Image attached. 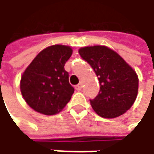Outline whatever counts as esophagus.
<instances>
[{"mask_svg": "<svg viewBox=\"0 0 154 154\" xmlns=\"http://www.w3.org/2000/svg\"><path fill=\"white\" fill-rule=\"evenodd\" d=\"M82 87H83L82 84H78L77 85L75 86V89H76L77 91H81V90H82Z\"/></svg>", "mask_w": 154, "mask_h": 154, "instance_id": "obj_1", "label": "esophagus"}]
</instances>
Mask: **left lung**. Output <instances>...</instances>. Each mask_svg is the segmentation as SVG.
<instances>
[{
    "instance_id": "obj_1",
    "label": "left lung",
    "mask_w": 154,
    "mask_h": 154,
    "mask_svg": "<svg viewBox=\"0 0 154 154\" xmlns=\"http://www.w3.org/2000/svg\"><path fill=\"white\" fill-rule=\"evenodd\" d=\"M80 56L90 64L100 83L98 95L90 100L94 110L105 119H114L128 110L138 93V76L124 59L104 45L82 47Z\"/></svg>"
}]
</instances>
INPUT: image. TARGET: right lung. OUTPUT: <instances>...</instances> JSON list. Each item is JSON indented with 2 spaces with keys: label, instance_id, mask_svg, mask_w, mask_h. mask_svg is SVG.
<instances>
[{
  "label": "right lung",
  "instance_id": "obj_1",
  "mask_svg": "<svg viewBox=\"0 0 154 154\" xmlns=\"http://www.w3.org/2000/svg\"><path fill=\"white\" fill-rule=\"evenodd\" d=\"M70 46L55 45L41 51L21 76L20 91L35 111L55 115L70 101L74 88L69 82L65 63L72 55Z\"/></svg>",
  "mask_w": 154,
  "mask_h": 154
}]
</instances>
